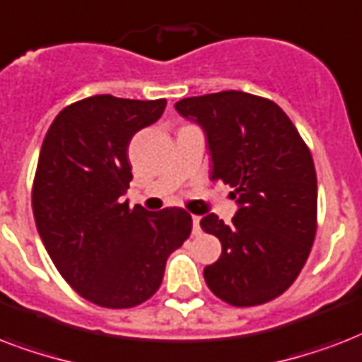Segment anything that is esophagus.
<instances>
[{
    "instance_id": "obj_1",
    "label": "esophagus",
    "mask_w": 362,
    "mask_h": 362,
    "mask_svg": "<svg viewBox=\"0 0 362 362\" xmlns=\"http://www.w3.org/2000/svg\"><path fill=\"white\" fill-rule=\"evenodd\" d=\"M192 234H200V217L192 215Z\"/></svg>"
}]
</instances>
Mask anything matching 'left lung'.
Listing matches in <instances>:
<instances>
[{
	"instance_id": "obj_1",
	"label": "left lung",
	"mask_w": 362,
	"mask_h": 362,
	"mask_svg": "<svg viewBox=\"0 0 362 362\" xmlns=\"http://www.w3.org/2000/svg\"><path fill=\"white\" fill-rule=\"evenodd\" d=\"M181 117L206 132L211 179L230 185L232 225L215 213L200 221L219 238V260L204 268L215 296L238 308L283 295L308 260L317 230V175L312 153L277 103L225 90L183 98Z\"/></svg>"
}]
</instances>
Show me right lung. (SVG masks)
<instances>
[{"label": "right lung", "instance_id": "right-lung-1", "mask_svg": "<svg viewBox=\"0 0 362 362\" xmlns=\"http://www.w3.org/2000/svg\"><path fill=\"white\" fill-rule=\"evenodd\" d=\"M164 109L166 100L85 98L56 115L41 145L32 190L39 236L60 276L102 308L155 295L168 257L192 230L181 207L153 213L122 200L130 139Z\"/></svg>", "mask_w": 362, "mask_h": 362}]
</instances>
